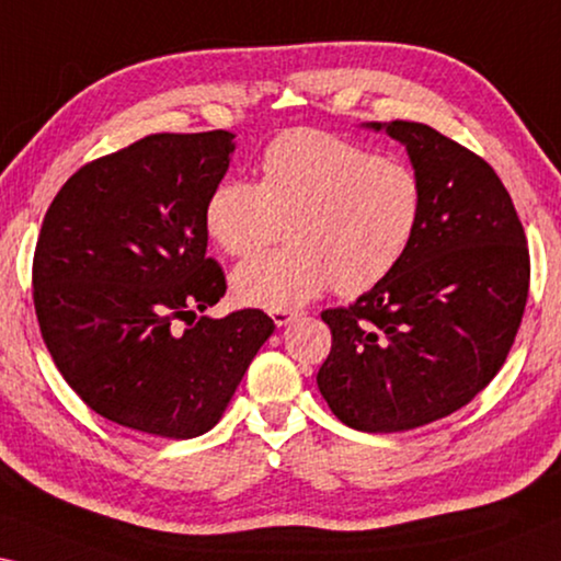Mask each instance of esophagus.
<instances>
[{
    "mask_svg": "<svg viewBox=\"0 0 561 561\" xmlns=\"http://www.w3.org/2000/svg\"><path fill=\"white\" fill-rule=\"evenodd\" d=\"M270 317L274 319V324H277V327H284V324H289L291 319L297 317V312H291V309H272Z\"/></svg>",
    "mask_w": 561,
    "mask_h": 561,
    "instance_id": "34e87169",
    "label": "esophagus"
}]
</instances>
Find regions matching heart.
Listing matches in <instances>:
<instances>
[{
	"mask_svg": "<svg viewBox=\"0 0 561 561\" xmlns=\"http://www.w3.org/2000/svg\"><path fill=\"white\" fill-rule=\"evenodd\" d=\"M256 169L260 182H219L204 209L211 242L239 260L272 244L284 221L289 247L232 274L239 305L291 309L327 287L357 297L397 270L420 232V174L329 131H284Z\"/></svg>",
	"mask_w": 561,
	"mask_h": 561,
	"instance_id": "b5f03b06",
	"label": "heart"
}]
</instances>
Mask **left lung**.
Here are the masks:
<instances>
[{
	"label": "left lung",
	"mask_w": 561,
	"mask_h": 561,
	"mask_svg": "<svg viewBox=\"0 0 561 561\" xmlns=\"http://www.w3.org/2000/svg\"><path fill=\"white\" fill-rule=\"evenodd\" d=\"M385 129L424 184L422 225L387 279L324 309L332 350L317 375L346 426L377 434L472 402L502 369L529 295L527 237L494 169L426 124Z\"/></svg>",
	"instance_id": "8db88e82"
}]
</instances>
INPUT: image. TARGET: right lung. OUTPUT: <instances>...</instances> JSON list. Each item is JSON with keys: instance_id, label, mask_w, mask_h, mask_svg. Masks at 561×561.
Returning <instances> with one entry per match:
<instances>
[{"instance_id": "right-lung-1", "label": "right lung", "mask_w": 561, "mask_h": 561, "mask_svg": "<svg viewBox=\"0 0 561 561\" xmlns=\"http://www.w3.org/2000/svg\"><path fill=\"white\" fill-rule=\"evenodd\" d=\"M234 135H149L57 192L32 262L42 340L104 420L190 439L219 422L274 322L262 309L197 317L227 291L204 209Z\"/></svg>"}]
</instances>
